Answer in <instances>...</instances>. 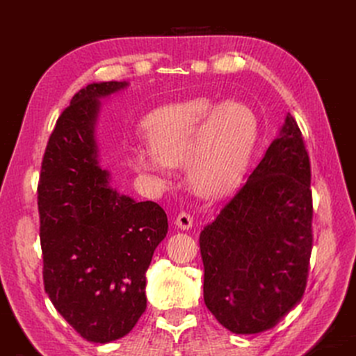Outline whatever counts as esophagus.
Returning <instances> with one entry per match:
<instances>
[{
    "instance_id": "34e87169",
    "label": "esophagus",
    "mask_w": 356,
    "mask_h": 356,
    "mask_svg": "<svg viewBox=\"0 0 356 356\" xmlns=\"http://www.w3.org/2000/svg\"><path fill=\"white\" fill-rule=\"evenodd\" d=\"M174 222H176V226L179 229H182V231H188V229L193 226V216L186 212H180Z\"/></svg>"
}]
</instances>
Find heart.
<instances>
[{
  "label": "heart",
  "mask_w": 356,
  "mask_h": 356,
  "mask_svg": "<svg viewBox=\"0 0 356 356\" xmlns=\"http://www.w3.org/2000/svg\"><path fill=\"white\" fill-rule=\"evenodd\" d=\"M257 135L250 108L195 99L155 111L147 120L149 146L131 150L140 171L168 179L171 166L186 163L197 195H226L242 179Z\"/></svg>",
  "instance_id": "obj_1"
}]
</instances>
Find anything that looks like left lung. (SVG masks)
<instances>
[{"label":"left lung","mask_w":356,"mask_h":356,"mask_svg":"<svg viewBox=\"0 0 356 356\" xmlns=\"http://www.w3.org/2000/svg\"><path fill=\"white\" fill-rule=\"evenodd\" d=\"M311 165L297 120L201 231L204 301L236 334L273 328L303 297L312 250Z\"/></svg>","instance_id":"1"}]
</instances>
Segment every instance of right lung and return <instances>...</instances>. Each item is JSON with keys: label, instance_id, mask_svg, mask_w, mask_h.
I'll use <instances>...</instances> for the list:
<instances>
[{"label": "right lung", "instance_id": "1", "mask_svg": "<svg viewBox=\"0 0 356 356\" xmlns=\"http://www.w3.org/2000/svg\"><path fill=\"white\" fill-rule=\"evenodd\" d=\"M127 81L91 83L56 120L38 186L44 286L53 306L89 342L116 341L146 311V272L166 237L165 210L110 186L94 129L100 99Z\"/></svg>", "mask_w": 356, "mask_h": 356}]
</instances>
